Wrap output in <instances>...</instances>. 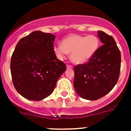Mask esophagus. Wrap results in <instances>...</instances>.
<instances>
[{
  "instance_id": "obj_1",
  "label": "esophagus",
  "mask_w": 131,
  "mask_h": 131,
  "mask_svg": "<svg viewBox=\"0 0 131 131\" xmlns=\"http://www.w3.org/2000/svg\"><path fill=\"white\" fill-rule=\"evenodd\" d=\"M66 68H67V69H73V67L71 66H70V65H67Z\"/></svg>"
}]
</instances>
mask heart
<instances>
[{
	"instance_id": "obj_1",
	"label": "heart",
	"mask_w": 131,
	"mask_h": 131,
	"mask_svg": "<svg viewBox=\"0 0 131 131\" xmlns=\"http://www.w3.org/2000/svg\"><path fill=\"white\" fill-rule=\"evenodd\" d=\"M100 48V40L95 35L83 36L69 35L62 40V45L54 48V52L60 59L68 54L70 60L75 64H83L91 60Z\"/></svg>"
}]
</instances>
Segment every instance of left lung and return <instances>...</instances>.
Segmentation results:
<instances>
[{
  "mask_svg": "<svg viewBox=\"0 0 131 131\" xmlns=\"http://www.w3.org/2000/svg\"><path fill=\"white\" fill-rule=\"evenodd\" d=\"M103 45L86 63L74 68L73 86L77 94L89 100L104 96L115 86L119 77L121 52L112 36L98 31Z\"/></svg>",
  "mask_w": 131,
  "mask_h": 131,
  "instance_id": "8db88e82",
  "label": "left lung"
}]
</instances>
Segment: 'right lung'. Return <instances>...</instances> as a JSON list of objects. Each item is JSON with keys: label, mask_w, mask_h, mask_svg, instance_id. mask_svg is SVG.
I'll list each match as a JSON object with an SVG mask.
<instances>
[{"label": "right lung", "mask_w": 131, "mask_h": 131, "mask_svg": "<svg viewBox=\"0 0 131 131\" xmlns=\"http://www.w3.org/2000/svg\"><path fill=\"white\" fill-rule=\"evenodd\" d=\"M56 37L35 31L19 40L11 58L10 70L17 92L27 100L40 101L52 93L66 64L54 51Z\"/></svg>", "instance_id": "right-lung-1"}]
</instances>
